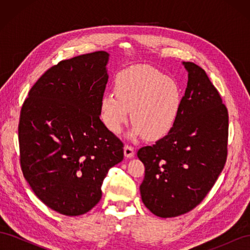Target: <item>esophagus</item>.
Wrapping results in <instances>:
<instances>
[{"label":"esophagus","instance_id":"1","mask_svg":"<svg viewBox=\"0 0 250 250\" xmlns=\"http://www.w3.org/2000/svg\"><path fill=\"white\" fill-rule=\"evenodd\" d=\"M124 154L128 158L132 157L134 155V148L132 146H130V145H125V147H124Z\"/></svg>","mask_w":250,"mask_h":250}]
</instances>
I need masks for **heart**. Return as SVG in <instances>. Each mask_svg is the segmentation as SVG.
<instances>
[{"label": "heart", "instance_id": "obj_1", "mask_svg": "<svg viewBox=\"0 0 250 250\" xmlns=\"http://www.w3.org/2000/svg\"><path fill=\"white\" fill-rule=\"evenodd\" d=\"M115 92L101 99L100 115L104 125L120 133L129 119L130 137L146 134L149 140L166 137L175 125L183 103L177 83L147 65L120 71L115 79Z\"/></svg>", "mask_w": 250, "mask_h": 250}]
</instances>
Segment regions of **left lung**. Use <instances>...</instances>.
I'll return each mask as SVG.
<instances>
[{"mask_svg": "<svg viewBox=\"0 0 250 250\" xmlns=\"http://www.w3.org/2000/svg\"><path fill=\"white\" fill-rule=\"evenodd\" d=\"M184 65L188 80L175 125L154 145L138 151L145 166L142 200L162 218L180 216L197 207L228 157V108L204 70L190 62Z\"/></svg>", "mask_w": 250, "mask_h": 250, "instance_id": "8db88e82", "label": "left lung"}]
</instances>
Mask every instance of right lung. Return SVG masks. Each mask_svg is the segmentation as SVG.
Listing matches in <instances>:
<instances>
[{
    "mask_svg": "<svg viewBox=\"0 0 250 250\" xmlns=\"http://www.w3.org/2000/svg\"><path fill=\"white\" fill-rule=\"evenodd\" d=\"M108 56L97 51L51 66L21 109L22 174L37 197L65 216L92 209L108 170L124 158L122 141L99 117Z\"/></svg>",
    "mask_w": 250,
    "mask_h": 250,
    "instance_id": "right-lung-1",
    "label": "right lung"
}]
</instances>
